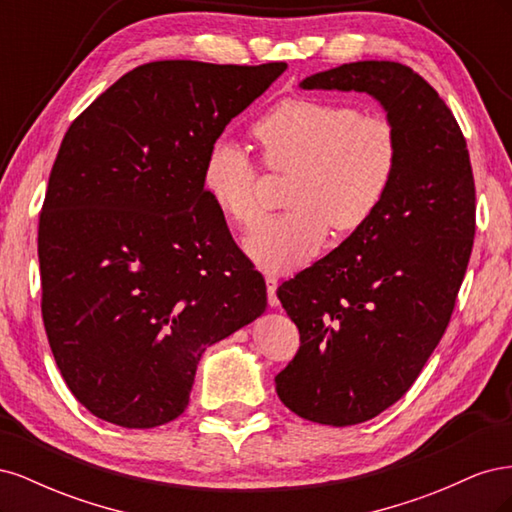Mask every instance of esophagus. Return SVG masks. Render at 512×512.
I'll use <instances>...</instances> for the list:
<instances>
[{
  "mask_svg": "<svg viewBox=\"0 0 512 512\" xmlns=\"http://www.w3.org/2000/svg\"><path fill=\"white\" fill-rule=\"evenodd\" d=\"M267 282V297H269V305L271 307H277L280 305V299H277V284H280V280H277L275 275H267L265 277Z\"/></svg>",
  "mask_w": 512,
  "mask_h": 512,
  "instance_id": "esophagus-1",
  "label": "esophagus"
}]
</instances>
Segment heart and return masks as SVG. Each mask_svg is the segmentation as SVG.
Wrapping results in <instances>:
<instances>
[{"mask_svg": "<svg viewBox=\"0 0 512 512\" xmlns=\"http://www.w3.org/2000/svg\"><path fill=\"white\" fill-rule=\"evenodd\" d=\"M252 134L271 170H292L288 213L265 218L243 247L258 267L290 271L339 235L363 230L384 205L399 166L391 121L365 117L350 104L286 98L258 117ZM203 190L224 218L250 226L260 213L258 173L247 151L218 138L203 164Z\"/></svg>", "mask_w": 512, "mask_h": 512, "instance_id": "heart-1", "label": "heart"}]
</instances>
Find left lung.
Segmentation results:
<instances>
[{"mask_svg":"<svg viewBox=\"0 0 512 512\" xmlns=\"http://www.w3.org/2000/svg\"><path fill=\"white\" fill-rule=\"evenodd\" d=\"M301 87L369 94L399 138L376 218L277 288L301 346L275 391L301 418L346 427L404 397L436 350L472 254L476 192L459 123L412 68L354 61Z\"/></svg>","mask_w":512,"mask_h":512,"instance_id":"1","label":"left lung"}]
</instances>
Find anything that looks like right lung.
I'll use <instances>...</instances> for the list:
<instances>
[{"label": "right lung", "mask_w": 512, "mask_h": 512, "mask_svg": "<svg viewBox=\"0 0 512 512\" xmlns=\"http://www.w3.org/2000/svg\"><path fill=\"white\" fill-rule=\"evenodd\" d=\"M286 68L151 61L61 141L38 228L42 320L68 389L102 421H175L203 352L265 312V277L200 179L230 119Z\"/></svg>", "instance_id": "add662e5"}]
</instances>
